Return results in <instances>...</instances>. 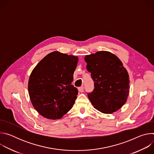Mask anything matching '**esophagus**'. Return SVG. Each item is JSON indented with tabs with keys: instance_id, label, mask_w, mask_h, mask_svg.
I'll list each match as a JSON object with an SVG mask.
<instances>
[{
	"instance_id": "obj_1",
	"label": "esophagus",
	"mask_w": 154,
	"mask_h": 154,
	"mask_svg": "<svg viewBox=\"0 0 154 154\" xmlns=\"http://www.w3.org/2000/svg\"><path fill=\"white\" fill-rule=\"evenodd\" d=\"M78 90H79V91L80 92V93L83 92V91H84V88H83V86H81V87L78 88Z\"/></svg>"
}]
</instances>
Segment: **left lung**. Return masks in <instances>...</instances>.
I'll use <instances>...</instances> for the list:
<instances>
[{"instance_id":"1","label":"left lung","mask_w":154,"mask_h":154,"mask_svg":"<svg viewBox=\"0 0 154 154\" xmlns=\"http://www.w3.org/2000/svg\"><path fill=\"white\" fill-rule=\"evenodd\" d=\"M85 61L94 83L93 91L88 93L92 105L103 113L116 112L126 102L130 89L129 76L122 63L108 51L86 55Z\"/></svg>"}]
</instances>
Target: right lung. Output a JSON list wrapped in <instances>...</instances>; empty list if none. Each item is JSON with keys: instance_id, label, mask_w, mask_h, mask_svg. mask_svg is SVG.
Returning <instances> with one entry per match:
<instances>
[{"instance_id": "add662e5", "label": "right lung", "mask_w": 154, "mask_h": 154, "mask_svg": "<svg viewBox=\"0 0 154 154\" xmlns=\"http://www.w3.org/2000/svg\"><path fill=\"white\" fill-rule=\"evenodd\" d=\"M78 57L54 51L32 71L28 90L36 110L49 119L61 118L73 106L78 90L72 85Z\"/></svg>"}]
</instances>
